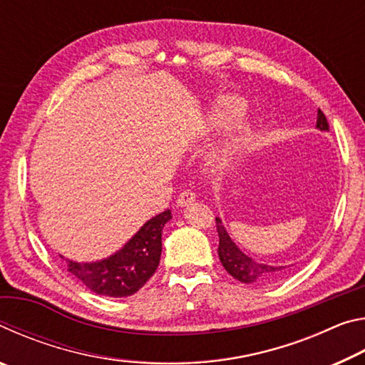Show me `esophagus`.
I'll use <instances>...</instances> for the list:
<instances>
[{"label": "esophagus", "mask_w": 365, "mask_h": 365, "mask_svg": "<svg viewBox=\"0 0 365 365\" xmlns=\"http://www.w3.org/2000/svg\"><path fill=\"white\" fill-rule=\"evenodd\" d=\"M195 200H196V195L193 193V191L185 190V191H182L180 196L177 197V205L180 206V207H183V206H188L190 202H193Z\"/></svg>", "instance_id": "esophagus-1"}]
</instances>
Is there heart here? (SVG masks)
<instances>
[{"mask_svg":"<svg viewBox=\"0 0 365 365\" xmlns=\"http://www.w3.org/2000/svg\"><path fill=\"white\" fill-rule=\"evenodd\" d=\"M243 109H245V104L242 100H238V98H235V96L222 98L219 108L214 114V120L217 123L232 122L243 113ZM248 137H250L248 127L238 125L237 128H235V132L230 137L232 150H240V148H243L246 145V141H248Z\"/></svg>","mask_w":365,"mask_h":365,"instance_id":"obj_1","label":"heart"}]
</instances>
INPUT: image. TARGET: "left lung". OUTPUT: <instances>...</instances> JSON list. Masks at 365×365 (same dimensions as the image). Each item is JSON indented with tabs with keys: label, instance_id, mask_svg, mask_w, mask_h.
I'll return each instance as SVG.
<instances>
[{
	"label": "left lung",
	"instance_id": "obj_1",
	"mask_svg": "<svg viewBox=\"0 0 365 365\" xmlns=\"http://www.w3.org/2000/svg\"><path fill=\"white\" fill-rule=\"evenodd\" d=\"M319 130H329V122L327 117L319 109L317 113V125ZM215 227L219 233V259L225 270L233 279L242 283H255V285H269V283L279 282L287 274L285 265H270L264 262H257L245 255L237 245L232 242L230 235L227 233L222 220L215 217Z\"/></svg>",
	"mask_w": 365,
	"mask_h": 365
}]
</instances>
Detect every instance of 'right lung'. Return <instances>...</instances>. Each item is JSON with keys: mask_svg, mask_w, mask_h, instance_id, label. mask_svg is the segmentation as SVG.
I'll use <instances>...</instances> for the list:
<instances>
[{"mask_svg": "<svg viewBox=\"0 0 365 365\" xmlns=\"http://www.w3.org/2000/svg\"><path fill=\"white\" fill-rule=\"evenodd\" d=\"M172 219L170 211L160 212L128 240L122 250L96 262L67 261V270L91 292L110 298L137 293L156 272L163 251V228Z\"/></svg>", "mask_w": 365, "mask_h": 365, "instance_id": "right-lung-1", "label": "right lung"}]
</instances>
